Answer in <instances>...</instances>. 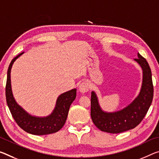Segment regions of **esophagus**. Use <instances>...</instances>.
<instances>
[{
	"instance_id": "34e87169",
	"label": "esophagus",
	"mask_w": 159,
	"mask_h": 159,
	"mask_svg": "<svg viewBox=\"0 0 159 159\" xmlns=\"http://www.w3.org/2000/svg\"><path fill=\"white\" fill-rule=\"evenodd\" d=\"M79 91L81 93H85L89 91V85L86 82H83L79 85Z\"/></svg>"
}]
</instances>
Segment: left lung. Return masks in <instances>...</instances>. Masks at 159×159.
<instances>
[{"instance_id": "8db88e82", "label": "left lung", "mask_w": 159, "mask_h": 159, "mask_svg": "<svg viewBox=\"0 0 159 159\" xmlns=\"http://www.w3.org/2000/svg\"><path fill=\"white\" fill-rule=\"evenodd\" d=\"M134 60L143 70L142 85L137 98L127 107L115 112H103L95 93H91L90 116L94 125L102 132L118 134L134 129L139 125L149 109L153 96L152 70L147 60L139 53Z\"/></svg>"}]
</instances>
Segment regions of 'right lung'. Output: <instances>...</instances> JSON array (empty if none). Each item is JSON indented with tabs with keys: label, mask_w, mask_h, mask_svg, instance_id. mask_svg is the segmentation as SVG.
<instances>
[{
	"label": "right lung",
	"mask_w": 159,
	"mask_h": 159,
	"mask_svg": "<svg viewBox=\"0 0 159 159\" xmlns=\"http://www.w3.org/2000/svg\"><path fill=\"white\" fill-rule=\"evenodd\" d=\"M23 53H20L12 60L7 69L6 85L7 106L17 124L26 132L34 135H45L57 132L61 129L66 122L69 107L76 97V89H72L60 95L57 100L54 111L47 117H37L29 115L15 100L11 84V70L12 64Z\"/></svg>",
	"instance_id": "right-lung-1"
}]
</instances>
